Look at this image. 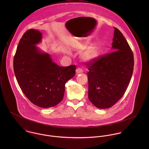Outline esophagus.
Returning <instances> with one entry per match:
<instances>
[{"mask_svg": "<svg viewBox=\"0 0 149 149\" xmlns=\"http://www.w3.org/2000/svg\"><path fill=\"white\" fill-rule=\"evenodd\" d=\"M76 73L77 74H80V73H83V70L80 68H77L76 70Z\"/></svg>", "mask_w": 149, "mask_h": 149, "instance_id": "1", "label": "esophagus"}]
</instances>
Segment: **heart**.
Returning a JSON list of instances; mask_svg holds the SVG:
<instances>
[{
    "label": "heart",
    "instance_id": "heart-1",
    "mask_svg": "<svg viewBox=\"0 0 149 149\" xmlns=\"http://www.w3.org/2000/svg\"><path fill=\"white\" fill-rule=\"evenodd\" d=\"M82 46H84L83 45ZM99 47L97 45H92L85 51L82 55V60L86 63L94 61L99 55Z\"/></svg>",
    "mask_w": 149,
    "mask_h": 149
}]
</instances>
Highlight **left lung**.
Here are the masks:
<instances>
[{"label":"left lung","instance_id":"8db88e82","mask_svg":"<svg viewBox=\"0 0 149 149\" xmlns=\"http://www.w3.org/2000/svg\"><path fill=\"white\" fill-rule=\"evenodd\" d=\"M112 49L115 51L87 63L88 98L101 109L118 102L125 93L134 70L132 52L122 33L114 27Z\"/></svg>","mask_w":149,"mask_h":149}]
</instances>
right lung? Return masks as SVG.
Segmentation results:
<instances>
[{"label":"right lung","mask_w":149,"mask_h":149,"mask_svg":"<svg viewBox=\"0 0 149 149\" xmlns=\"http://www.w3.org/2000/svg\"><path fill=\"white\" fill-rule=\"evenodd\" d=\"M42 35L35 29L22 36L14 58V73L23 93L34 104L49 108L63 99L65 84L75 75L76 65L60 66L36 45Z\"/></svg>","instance_id":"right-lung-1"}]
</instances>
